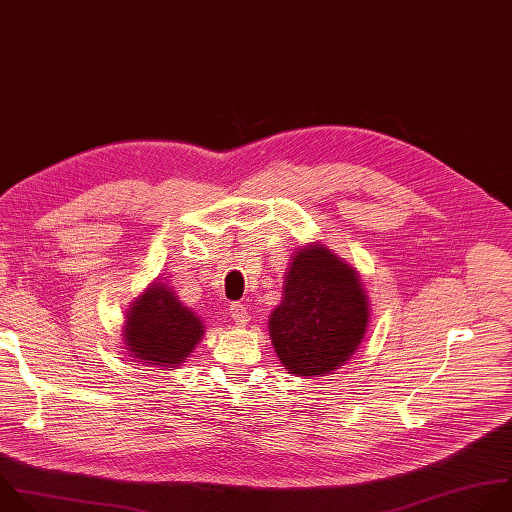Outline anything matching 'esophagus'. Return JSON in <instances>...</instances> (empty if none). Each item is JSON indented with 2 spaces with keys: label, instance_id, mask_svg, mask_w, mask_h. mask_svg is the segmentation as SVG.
I'll return each instance as SVG.
<instances>
[{
  "label": "esophagus",
  "instance_id": "1",
  "mask_svg": "<svg viewBox=\"0 0 512 512\" xmlns=\"http://www.w3.org/2000/svg\"><path fill=\"white\" fill-rule=\"evenodd\" d=\"M229 315H231L239 325H243V323L249 321V311H247V307H245L243 303H233V305L229 307Z\"/></svg>",
  "mask_w": 512,
  "mask_h": 512
}]
</instances>
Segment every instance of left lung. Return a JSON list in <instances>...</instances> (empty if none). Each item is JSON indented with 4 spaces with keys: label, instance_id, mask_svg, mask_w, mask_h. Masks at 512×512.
I'll list each match as a JSON object with an SVG mask.
<instances>
[{
    "label": "left lung",
    "instance_id": "1",
    "mask_svg": "<svg viewBox=\"0 0 512 512\" xmlns=\"http://www.w3.org/2000/svg\"><path fill=\"white\" fill-rule=\"evenodd\" d=\"M285 279V297L269 319L273 348L289 374H329L366 333L370 311L358 273L323 245H309Z\"/></svg>",
    "mask_w": 512,
    "mask_h": 512
}]
</instances>
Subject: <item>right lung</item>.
Segmentation results:
<instances>
[{
	"mask_svg": "<svg viewBox=\"0 0 512 512\" xmlns=\"http://www.w3.org/2000/svg\"><path fill=\"white\" fill-rule=\"evenodd\" d=\"M203 321L166 285H152L128 313L124 342L144 364L175 368L203 335Z\"/></svg>",
	"mask_w": 512,
	"mask_h": 512,
	"instance_id": "obj_1",
	"label": "right lung"
}]
</instances>
